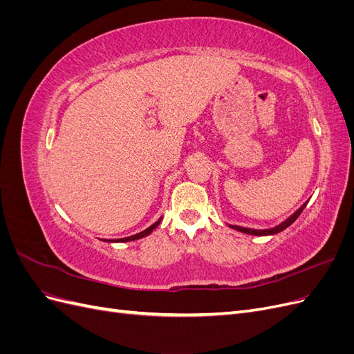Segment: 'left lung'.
Masks as SVG:
<instances>
[{"mask_svg":"<svg viewBox=\"0 0 354 354\" xmlns=\"http://www.w3.org/2000/svg\"><path fill=\"white\" fill-rule=\"evenodd\" d=\"M307 205V203H304V205L299 208L294 216H291L289 217L288 220H285L282 224H279V226H276V227H273V229H267V230H257V229H248V227H241V226H232L230 224V227L232 229H236V230H239V232H243V233H248V234H255V236H264V234H274V233H279V232H282L283 229H286L288 226H291V224L299 217V214L303 212V209H304V207Z\"/></svg>","mask_w":354,"mask_h":354,"instance_id":"8db88e82","label":"left lung"}]
</instances>
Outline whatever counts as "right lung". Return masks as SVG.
Wrapping results in <instances>:
<instances>
[{
  "instance_id": "add662e5",
  "label": "right lung",
  "mask_w": 354,
  "mask_h": 354,
  "mask_svg": "<svg viewBox=\"0 0 354 354\" xmlns=\"http://www.w3.org/2000/svg\"><path fill=\"white\" fill-rule=\"evenodd\" d=\"M160 223V218L155 223V224H152L151 227L149 229H146V230H143V232H140V233H137V234H134V236H128V238H122V239H115V242H127V241H136V239H140V238H145V236H147L149 233H152V230L153 229H156L158 227V224Z\"/></svg>"
}]
</instances>
